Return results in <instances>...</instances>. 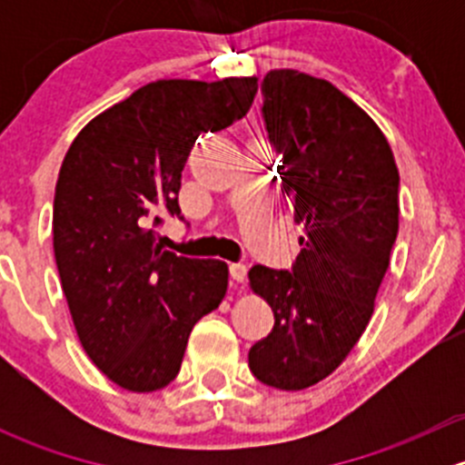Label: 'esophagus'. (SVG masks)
Listing matches in <instances>:
<instances>
[{
  "label": "esophagus",
  "mask_w": 465,
  "mask_h": 465,
  "mask_svg": "<svg viewBox=\"0 0 465 465\" xmlns=\"http://www.w3.org/2000/svg\"><path fill=\"white\" fill-rule=\"evenodd\" d=\"M229 274H232V279L236 281V283H242L247 276V267L242 265V262H232V265H229Z\"/></svg>",
  "instance_id": "obj_1"
}]
</instances>
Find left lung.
<instances>
[{"mask_svg": "<svg viewBox=\"0 0 465 465\" xmlns=\"http://www.w3.org/2000/svg\"><path fill=\"white\" fill-rule=\"evenodd\" d=\"M261 92L267 137L283 159L281 193L303 236L292 270H250L274 312L250 369L267 387L299 391L331 376L371 320L398 236L401 177L371 116L328 81L274 69Z\"/></svg>", "mask_w": 465, "mask_h": 465, "instance_id": "left-lung-1", "label": "left lung"}]
</instances>
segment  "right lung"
I'll use <instances>...</instances> for the list:
<instances>
[{
    "instance_id": "add662e5",
    "label": "right lung",
    "mask_w": 465,
    "mask_h": 465,
    "mask_svg": "<svg viewBox=\"0 0 465 465\" xmlns=\"http://www.w3.org/2000/svg\"><path fill=\"white\" fill-rule=\"evenodd\" d=\"M256 78L157 81L92 119L69 145L54 198V254L78 340L128 391L180 373L195 322L227 292V262L162 250V215H180L195 139L242 119Z\"/></svg>"
}]
</instances>
